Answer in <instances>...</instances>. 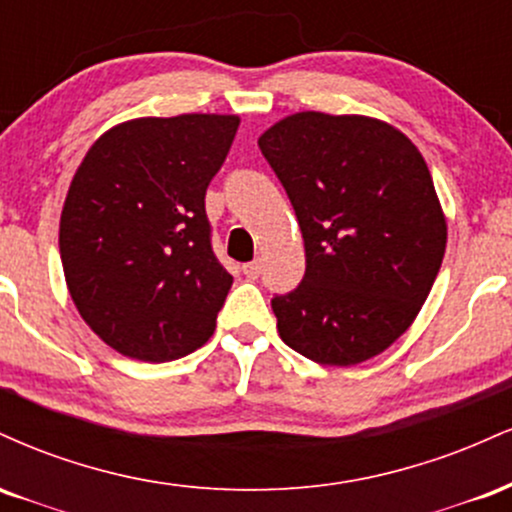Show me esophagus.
Here are the masks:
<instances>
[{
    "label": "esophagus",
    "instance_id": "1",
    "mask_svg": "<svg viewBox=\"0 0 512 512\" xmlns=\"http://www.w3.org/2000/svg\"><path fill=\"white\" fill-rule=\"evenodd\" d=\"M243 274L248 276V279H257V276H260V262L243 264Z\"/></svg>",
    "mask_w": 512,
    "mask_h": 512
}]
</instances>
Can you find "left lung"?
Segmentation results:
<instances>
[{
	"label": "left lung",
	"instance_id": "1",
	"mask_svg": "<svg viewBox=\"0 0 512 512\" xmlns=\"http://www.w3.org/2000/svg\"><path fill=\"white\" fill-rule=\"evenodd\" d=\"M257 144L305 243L303 281L272 298L279 337L322 366L383 354L419 315L448 243L424 156L383 120L315 110Z\"/></svg>",
	"mask_w": 512,
	"mask_h": 512
}]
</instances>
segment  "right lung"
Listing matches in <instances>:
<instances>
[{
    "label": "right lung",
    "mask_w": 512,
    "mask_h": 512,
    "mask_svg": "<svg viewBox=\"0 0 512 512\" xmlns=\"http://www.w3.org/2000/svg\"><path fill=\"white\" fill-rule=\"evenodd\" d=\"M238 125L137 117L76 168L60 219L64 279L86 325L122 356L175 361L214 334L233 276L211 250L204 195Z\"/></svg>",
    "instance_id": "add662e5"
}]
</instances>
